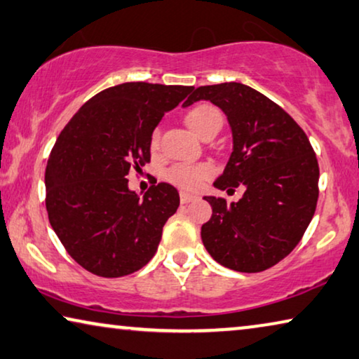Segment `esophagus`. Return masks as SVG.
I'll return each instance as SVG.
<instances>
[{
  "instance_id": "esophagus-1",
  "label": "esophagus",
  "mask_w": 359,
  "mask_h": 359,
  "mask_svg": "<svg viewBox=\"0 0 359 359\" xmlns=\"http://www.w3.org/2000/svg\"><path fill=\"white\" fill-rule=\"evenodd\" d=\"M196 198H197V196L189 194V192H184V191L180 192V201H181V203H189V202H192V201H196Z\"/></svg>"
}]
</instances>
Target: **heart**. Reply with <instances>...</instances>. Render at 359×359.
I'll use <instances>...</instances> for the list:
<instances>
[{"label": "heart", "instance_id": "1", "mask_svg": "<svg viewBox=\"0 0 359 359\" xmlns=\"http://www.w3.org/2000/svg\"><path fill=\"white\" fill-rule=\"evenodd\" d=\"M186 125L192 130V133L202 136L212 126H222V114L217 107L210 104H198L186 114ZM158 147V133L154 131L151 137V149L156 151ZM213 168L208 163L198 165H175L167 172V180L170 183L186 191H196L202 186L203 181L210 178Z\"/></svg>", "mask_w": 359, "mask_h": 359}]
</instances>
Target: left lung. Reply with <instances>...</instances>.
Here are the masks:
<instances>
[{
    "instance_id": "left-lung-1",
    "label": "left lung",
    "mask_w": 359,
    "mask_h": 359,
    "mask_svg": "<svg viewBox=\"0 0 359 359\" xmlns=\"http://www.w3.org/2000/svg\"><path fill=\"white\" fill-rule=\"evenodd\" d=\"M210 101L224 112L233 152L213 186L244 187L237 202L205 196L212 218L202 242L215 262L239 273L274 266L295 249L318 202L319 167L295 120L253 88L236 83L198 86L183 107Z\"/></svg>"
}]
</instances>
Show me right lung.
Returning <instances> with one entry per match:
<instances>
[{"label":"right lung","instance_id":"1","mask_svg":"<svg viewBox=\"0 0 359 359\" xmlns=\"http://www.w3.org/2000/svg\"><path fill=\"white\" fill-rule=\"evenodd\" d=\"M192 90L144 81L107 88L60 131L46 165L48 218L86 271L120 278L156 255L180 194L158 183L141 197L126 175L151 161L154 130Z\"/></svg>","mask_w":359,"mask_h":359}]
</instances>
